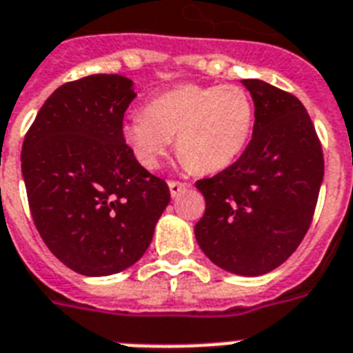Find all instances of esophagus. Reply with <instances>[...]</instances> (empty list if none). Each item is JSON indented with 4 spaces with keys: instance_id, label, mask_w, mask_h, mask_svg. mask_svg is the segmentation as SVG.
<instances>
[{
    "instance_id": "34e87169",
    "label": "esophagus",
    "mask_w": 353,
    "mask_h": 353,
    "mask_svg": "<svg viewBox=\"0 0 353 353\" xmlns=\"http://www.w3.org/2000/svg\"><path fill=\"white\" fill-rule=\"evenodd\" d=\"M168 187H170L172 198H176V196H179L183 190H187L188 185H187V183H183V181H168Z\"/></svg>"
}]
</instances>
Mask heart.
<instances>
[{"label":"heart","mask_w":353,"mask_h":353,"mask_svg":"<svg viewBox=\"0 0 353 353\" xmlns=\"http://www.w3.org/2000/svg\"><path fill=\"white\" fill-rule=\"evenodd\" d=\"M254 124L251 97L238 85H181L132 115L122 135L137 161L157 168L177 139V154L192 170L214 174L245 150Z\"/></svg>","instance_id":"b5f03b06"}]
</instances>
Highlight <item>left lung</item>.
<instances>
[{"instance_id": "8db88e82", "label": "left lung", "mask_w": 353, "mask_h": 353, "mask_svg": "<svg viewBox=\"0 0 353 353\" xmlns=\"http://www.w3.org/2000/svg\"><path fill=\"white\" fill-rule=\"evenodd\" d=\"M254 102L243 154L225 170L196 181L205 214L194 232L201 251L241 276L284 263L312 225L324 176L323 146L295 95L262 80H241Z\"/></svg>"}]
</instances>
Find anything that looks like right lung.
Returning <instances> with one entry per match:
<instances>
[{
	"label": "right lung",
	"instance_id": "1",
	"mask_svg": "<svg viewBox=\"0 0 353 353\" xmlns=\"http://www.w3.org/2000/svg\"><path fill=\"white\" fill-rule=\"evenodd\" d=\"M132 80L90 74L60 85L30 124L21 174L36 229L85 276L115 274L148 249L170 201L165 179L139 165L122 135Z\"/></svg>",
	"mask_w": 353,
	"mask_h": 353
}]
</instances>
